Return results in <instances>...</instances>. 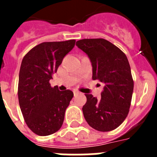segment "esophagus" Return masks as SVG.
Listing matches in <instances>:
<instances>
[{"mask_svg":"<svg viewBox=\"0 0 157 157\" xmlns=\"http://www.w3.org/2000/svg\"><path fill=\"white\" fill-rule=\"evenodd\" d=\"M73 93H74V94L75 95H77V94H80V92L78 90H75L74 91H73Z\"/></svg>","mask_w":157,"mask_h":157,"instance_id":"obj_1","label":"esophagus"}]
</instances>
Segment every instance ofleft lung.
I'll use <instances>...</instances> for the list:
<instances>
[{"instance_id":"1","label":"left lung","mask_w":157,"mask_h":157,"mask_svg":"<svg viewBox=\"0 0 157 157\" xmlns=\"http://www.w3.org/2000/svg\"><path fill=\"white\" fill-rule=\"evenodd\" d=\"M76 45L90 60L93 79L104 83L101 99L85 94L83 116L95 130L102 132L115 130L128 115L134 90L127 57L118 47L103 38L82 39Z\"/></svg>"}]
</instances>
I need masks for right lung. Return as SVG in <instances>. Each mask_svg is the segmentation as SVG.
Instances as JSON below:
<instances>
[{"label":"right lung","instance_id":"right-lung-1","mask_svg":"<svg viewBox=\"0 0 157 157\" xmlns=\"http://www.w3.org/2000/svg\"><path fill=\"white\" fill-rule=\"evenodd\" d=\"M75 40L42 42L23 57L19 75L18 97L29 128L40 136L54 134L62 127L67 108L74 94L51 87L49 80Z\"/></svg>","mask_w":157,"mask_h":157}]
</instances>
